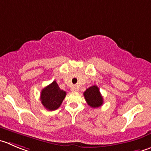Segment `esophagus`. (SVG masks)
<instances>
[{"instance_id":"34e87169","label":"esophagus","mask_w":151,"mask_h":151,"mask_svg":"<svg viewBox=\"0 0 151 151\" xmlns=\"http://www.w3.org/2000/svg\"><path fill=\"white\" fill-rule=\"evenodd\" d=\"M71 91H78V88H77V86H74L71 87Z\"/></svg>"}]
</instances>
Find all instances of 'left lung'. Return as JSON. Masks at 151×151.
<instances>
[{
    "instance_id": "8db88e82",
    "label": "left lung",
    "mask_w": 151,
    "mask_h": 151,
    "mask_svg": "<svg viewBox=\"0 0 151 151\" xmlns=\"http://www.w3.org/2000/svg\"><path fill=\"white\" fill-rule=\"evenodd\" d=\"M83 95L88 105L91 108H98L103 104V98L96 86H91L86 89Z\"/></svg>"
}]
</instances>
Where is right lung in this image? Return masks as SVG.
Here are the masks:
<instances>
[{
	"label": "right lung",
	"mask_w": 151,
	"mask_h": 151,
	"mask_svg": "<svg viewBox=\"0 0 151 151\" xmlns=\"http://www.w3.org/2000/svg\"><path fill=\"white\" fill-rule=\"evenodd\" d=\"M65 95L66 92L60 88L56 81H53L41 91L40 100L46 109L55 111L60 106Z\"/></svg>",
	"instance_id": "obj_1"
}]
</instances>
